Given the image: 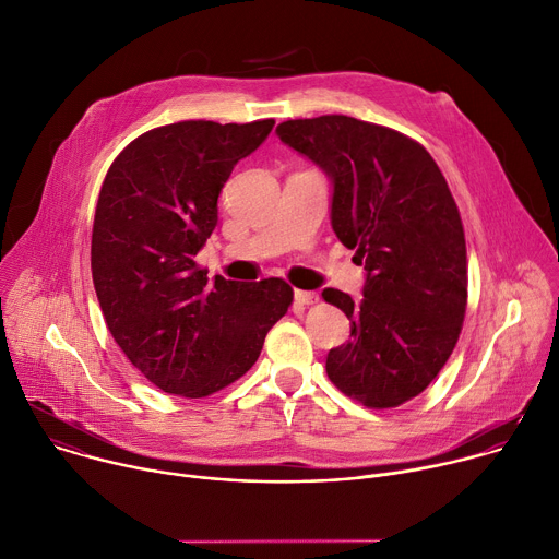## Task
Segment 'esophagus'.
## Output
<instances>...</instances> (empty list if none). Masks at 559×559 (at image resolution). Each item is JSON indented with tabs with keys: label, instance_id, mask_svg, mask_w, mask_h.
<instances>
[{
	"label": "esophagus",
	"instance_id": "obj_1",
	"mask_svg": "<svg viewBox=\"0 0 559 559\" xmlns=\"http://www.w3.org/2000/svg\"><path fill=\"white\" fill-rule=\"evenodd\" d=\"M294 298H296V302H300V305H313V302H318V294H316V292L296 289V292H294Z\"/></svg>",
	"mask_w": 559,
	"mask_h": 559
}]
</instances>
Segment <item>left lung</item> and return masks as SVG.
Masks as SVG:
<instances>
[{
    "mask_svg": "<svg viewBox=\"0 0 559 559\" xmlns=\"http://www.w3.org/2000/svg\"><path fill=\"white\" fill-rule=\"evenodd\" d=\"M276 133L329 177L331 228L366 270L364 298L322 292L350 320L326 376L368 408L400 406L439 376L465 318V235L448 181L419 142L350 116Z\"/></svg>",
    "mask_w": 559,
    "mask_h": 559,
    "instance_id": "8db88e82",
    "label": "left lung"
}]
</instances>
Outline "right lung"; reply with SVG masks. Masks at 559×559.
I'll return each instance as SVG.
<instances>
[{
    "mask_svg": "<svg viewBox=\"0 0 559 559\" xmlns=\"http://www.w3.org/2000/svg\"><path fill=\"white\" fill-rule=\"evenodd\" d=\"M272 127V118L157 127L107 170L92 233L94 289L122 353L164 393L198 400L246 376L292 305L281 278L209 281L195 263L235 164Z\"/></svg>",
    "mask_w": 559,
    "mask_h": 559,
    "instance_id": "1",
    "label": "right lung"
}]
</instances>
